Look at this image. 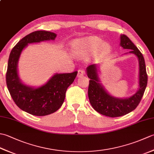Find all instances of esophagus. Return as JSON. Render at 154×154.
Masks as SVG:
<instances>
[{"mask_svg": "<svg viewBox=\"0 0 154 154\" xmlns=\"http://www.w3.org/2000/svg\"><path fill=\"white\" fill-rule=\"evenodd\" d=\"M85 74V71L83 69H79V70H78L77 77H80L81 76H83V75Z\"/></svg>", "mask_w": 154, "mask_h": 154, "instance_id": "1", "label": "esophagus"}]
</instances>
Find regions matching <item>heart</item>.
<instances>
[{"label": "heart", "instance_id": "heart-1", "mask_svg": "<svg viewBox=\"0 0 154 154\" xmlns=\"http://www.w3.org/2000/svg\"><path fill=\"white\" fill-rule=\"evenodd\" d=\"M100 46L101 51L109 50L110 44L107 42H103L101 38L97 36H91L74 41L72 44V48L75 55L80 57H85L95 51Z\"/></svg>", "mask_w": 154, "mask_h": 154}]
</instances>
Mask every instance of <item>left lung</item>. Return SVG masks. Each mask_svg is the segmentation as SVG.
<instances>
[{
    "mask_svg": "<svg viewBox=\"0 0 154 154\" xmlns=\"http://www.w3.org/2000/svg\"><path fill=\"white\" fill-rule=\"evenodd\" d=\"M120 46L130 50L129 53L138 57L139 63V88L133 95L127 98L113 97L107 92L102 84L98 72L99 67L93 64L87 67V74L90 79L88 96L91 106L97 112L109 117H119L132 112L138 105L148 83V75L144 58L132 42L126 35H120Z\"/></svg>",
    "mask_w": 154,
    "mask_h": 154,
    "instance_id": "8db88e82",
    "label": "left lung"
}]
</instances>
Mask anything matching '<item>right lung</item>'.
Instances as JSON below:
<instances>
[{
	"instance_id": "1",
	"label": "right lung",
	"mask_w": 154,
	"mask_h": 154,
	"mask_svg": "<svg viewBox=\"0 0 154 154\" xmlns=\"http://www.w3.org/2000/svg\"><path fill=\"white\" fill-rule=\"evenodd\" d=\"M57 34L40 30L29 34L13 48L9 55L6 85L15 104L21 110L34 116H46L55 112L61 106L68 87L77 76V71L71 73H55L46 83L38 87L27 85L20 79L18 61L22 51L28 44L54 40Z\"/></svg>"
}]
</instances>
